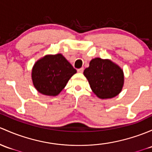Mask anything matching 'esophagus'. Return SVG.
I'll return each mask as SVG.
<instances>
[{
  "label": "esophagus",
  "mask_w": 152,
  "mask_h": 152,
  "mask_svg": "<svg viewBox=\"0 0 152 152\" xmlns=\"http://www.w3.org/2000/svg\"><path fill=\"white\" fill-rule=\"evenodd\" d=\"M77 71H78V73H83V71H84V68H79V69H78L77 70Z\"/></svg>",
  "instance_id": "esophagus-1"
}]
</instances>
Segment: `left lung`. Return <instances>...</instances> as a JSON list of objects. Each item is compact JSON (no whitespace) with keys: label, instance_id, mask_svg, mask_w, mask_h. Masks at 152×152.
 <instances>
[{"label":"left lung","instance_id":"obj_1","mask_svg":"<svg viewBox=\"0 0 152 152\" xmlns=\"http://www.w3.org/2000/svg\"><path fill=\"white\" fill-rule=\"evenodd\" d=\"M92 92L99 98H112L120 93L124 84L122 68L109 60L92 59L84 71Z\"/></svg>","mask_w":152,"mask_h":152}]
</instances>
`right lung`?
Masks as SVG:
<instances>
[{"label":"right lung","mask_w":152,"mask_h":152,"mask_svg":"<svg viewBox=\"0 0 152 152\" xmlns=\"http://www.w3.org/2000/svg\"><path fill=\"white\" fill-rule=\"evenodd\" d=\"M76 73V70L61 54L46 55L35 63L32 80L40 93L56 96Z\"/></svg>","instance_id":"obj_1"}]
</instances>
